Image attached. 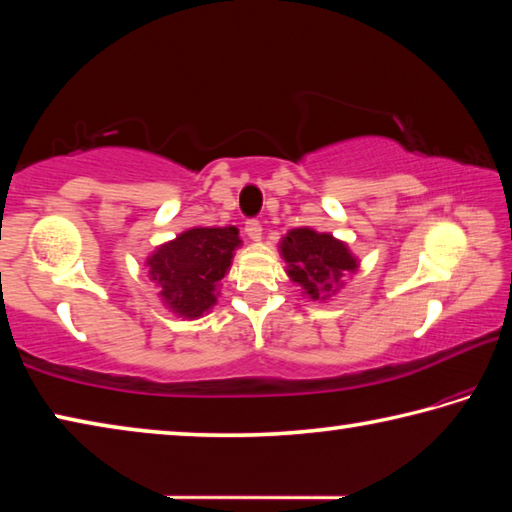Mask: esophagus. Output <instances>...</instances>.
<instances>
[{"instance_id": "esophagus-1", "label": "esophagus", "mask_w": 512, "mask_h": 512, "mask_svg": "<svg viewBox=\"0 0 512 512\" xmlns=\"http://www.w3.org/2000/svg\"><path fill=\"white\" fill-rule=\"evenodd\" d=\"M246 235H248L250 241H259V239H262V223H259L257 219L246 221Z\"/></svg>"}]
</instances>
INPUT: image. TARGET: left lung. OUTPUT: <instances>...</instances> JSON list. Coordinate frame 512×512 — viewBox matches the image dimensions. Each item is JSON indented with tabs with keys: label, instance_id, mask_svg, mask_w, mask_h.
<instances>
[{
	"label": "left lung",
	"instance_id": "8db88e82",
	"mask_svg": "<svg viewBox=\"0 0 512 512\" xmlns=\"http://www.w3.org/2000/svg\"><path fill=\"white\" fill-rule=\"evenodd\" d=\"M280 257L287 262V275L302 289V296L320 302L336 296L345 277L359 268V259L345 241L307 225L289 230L280 239Z\"/></svg>",
	"mask_w": 512,
	"mask_h": 512
}]
</instances>
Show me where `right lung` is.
Listing matches in <instances>:
<instances>
[{
	"label": "right lung",
	"instance_id": "right-lung-1",
	"mask_svg": "<svg viewBox=\"0 0 512 512\" xmlns=\"http://www.w3.org/2000/svg\"><path fill=\"white\" fill-rule=\"evenodd\" d=\"M241 246L235 225L189 228L164 241L146 257V273L158 287V298L171 314L196 320L216 305L221 280L228 275L235 250Z\"/></svg>",
	"mask_w": 512,
	"mask_h": 512
}]
</instances>
